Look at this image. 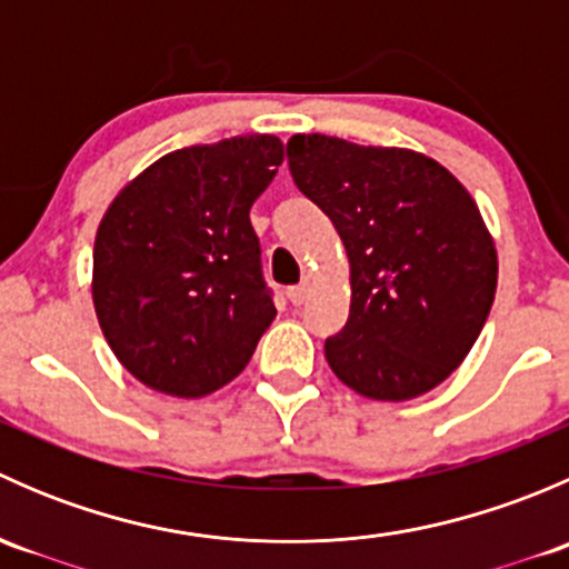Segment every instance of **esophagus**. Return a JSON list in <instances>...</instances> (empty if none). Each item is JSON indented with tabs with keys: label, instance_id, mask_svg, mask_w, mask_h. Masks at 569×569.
<instances>
[{
	"label": "esophagus",
	"instance_id": "obj_1",
	"mask_svg": "<svg viewBox=\"0 0 569 569\" xmlns=\"http://www.w3.org/2000/svg\"><path fill=\"white\" fill-rule=\"evenodd\" d=\"M308 291H311V286H308V283L291 286V289H289V300H291V306H302V302L308 300Z\"/></svg>",
	"mask_w": 569,
	"mask_h": 569
}]
</instances>
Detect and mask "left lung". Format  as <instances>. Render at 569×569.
<instances>
[{"instance_id": "obj_1", "label": "left lung", "mask_w": 569, "mask_h": 569, "mask_svg": "<svg viewBox=\"0 0 569 569\" xmlns=\"http://www.w3.org/2000/svg\"><path fill=\"white\" fill-rule=\"evenodd\" d=\"M286 153L349 258V319L325 341L332 375L375 401L429 393L468 358L496 300L498 252L479 206L410 148L295 134Z\"/></svg>"}]
</instances>
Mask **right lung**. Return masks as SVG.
<instances>
[{
  "mask_svg": "<svg viewBox=\"0 0 569 569\" xmlns=\"http://www.w3.org/2000/svg\"><path fill=\"white\" fill-rule=\"evenodd\" d=\"M283 142L178 148L131 178L96 231L93 308L109 349L151 391L200 399L239 377L274 319L250 206Z\"/></svg>",
  "mask_w": 569,
  "mask_h": 569,
  "instance_id": "add662e5",
  "label": "right lung"
}]
</instances>
